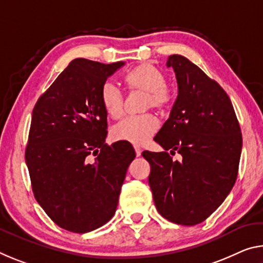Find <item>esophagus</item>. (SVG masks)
Instances as JSON below:
<instances>
[{
	"label": "esophagus",
	"mask_w": 263,
	"mask_h": 263,
	"mask_svg": "<svg viewBox=\"0 0 263 263\" xmlns=\"http://www.w3.org/2000/svg\"><path fill=\"white\" fill-rule=\"evenodd\" d=\"M135 151H136V156L137 157H140L141 156V148L139 146H137V145L135 146Z\"/></svg>",
	"instance_id": "34e87169"
}]
</instances>
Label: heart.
<instances>
[{
  "instance_id": "b5f03b06",
  "label": "heart",
  "mask_w": 263,
  "mask_h": 263,
  "mask_svg": "<svg viewBox=\"0 0 263 263\" xmlns=\"http://www.w3.org/2000/svg\"><path fill=\"white\" fill-rule=\"evenodd\" d=\"M126 83L131 89L143 90L147 93L146 106L164 109L172 101V92L165 85L166 78L159 69L148 63L140 64L126 74ZM104 110L111 118H119L123 114L124 96L115 81H106L101 90ZM159 124L153 115L128 116L117 123L111 130L115 140L131 144H144L157 132Z\"/></svg>"
}]
</instances>
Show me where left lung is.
<instances>
[{"instance_id":"obj_1","label":"left lung","mask_w":263,"mask_h":263,"mask_svg":"<svg viewBox=\"0 0 263 263\" xmlns=\"http://www.w3.org/2000/svg\"><path fill=\"white\" fill-rule=\"evenodd\" d=\"M176 73L178 96L154 137L164 152L144 151L148 184L159 213L184 226L205 221L232 191L242 137L231 99L218 83L181 55L166 63ZM177 151L181 162L165 152Z\"/></svg>"}]
</instances>
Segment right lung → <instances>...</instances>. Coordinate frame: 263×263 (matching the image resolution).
<instances>
[{"label":"right lung","mask_w":263,"mask_h":263,"mask_svg":"<svg viewBox=\"0 0 263 263\" xmlns=\"http://www.w3.org/2000/svg\"><path fill=\"white\" fill-rule=\"evenodd\" d=\"M125 62H70L32 111L26 151L34 195L49 218L73 233L102 227L114 216L132 145H106V79Z\"/></svg>","instance_id":"1"}]
</instances>
